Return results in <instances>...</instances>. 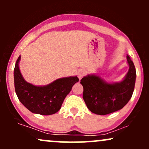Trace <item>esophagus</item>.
I'll return each mask as SVG.
<instances>
[{
    "instance_id": "1",
    "label": "esophagus",
    "mask_w": 149,
    "mask_h": 149,
    "mask_svg": "<svg viewBox=\"0 0 149 149\" xmlns=\"http://www.w3.org/2000/svg\"><path fill=\"white\" fill-rule=\"evenodd\" d=\"M85 71H83V70H80V71H79L78 72V78H79V79H81V78L85 76Z\"/></svg>"
}]
</instances>
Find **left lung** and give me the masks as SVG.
Segmentation results:
<instances>
[{
  "label": "left lung",
  "mask_w": 149,
  "mask_h": 149,
  "mask_svg": "<svg viewBox=\"0 0 149 149\" xmlns=\"http://www.w3.org/2000/svg\"><path fill=\"white\" fill-rule=\"evenodd\" d=\"M127 61L129 71L120 83H108L95 75H88L80 80L83 100L90 111L97 115H107L123 109L127 104L134 91L136 70L129 55Z\"/></svg>",
  "instance_id": "8db88e82"
}]
</instances>
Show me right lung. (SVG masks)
Returning a JSON list of instances; mask_svg holds the SVG:
<instances>
[{
    "label": "right lung",
    "mask_w": 149,
    "mask_h": 149,
    "mask_svg": "<svg viewBox=\"0 0 149 149\" xmlns=\"http://www.w3.org/2000/svg\"><path fill=\"white\" fill-rule=\"evenodd\" d=\"M20 58L19 56L14 69L15 88L19 100L34 113L47 116L57 113L73 85L79 80L78 77L59 78L45 86H35L22 77L19 68Z\"/></svg>",
    "instance_id": "add662e5"
}]
</instances>
